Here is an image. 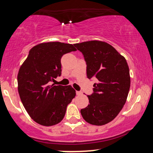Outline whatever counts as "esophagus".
<instances>
[{"label": "esophagus", "mask_w": 153, "mask_h": 153, "mask_svg": "<svg viewBox=\"0 0 153 153\" xmlns=\"http://www.w3.org/2000/svg\"><path fill=\"white\" fill-rule=\"evenodd\" d=\"M76 94L78 95V96H80V95L82 94V93L81 91H76Z\"/></svg>", "instance_id": "34e87169"}]
</instances>
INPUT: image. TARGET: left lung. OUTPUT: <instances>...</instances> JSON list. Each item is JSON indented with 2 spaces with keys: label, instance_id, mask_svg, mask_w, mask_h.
Instances as JSON below:
<instances>
[{
  "label": "left lung",
  "instance_id": "1",
  "mask_svg": "<svg viewBox=\"0 0 153 153\" xmlns=\"http://www.w3.org/2000/svg\"><path fill=\"white\" fill-rule=\"evenodd\" d=\"M74 46L83 54L88 78L96 80L94 93L88 96L90 103L80 113L89 124L104 125L119 114L127 101L130 88L127 60L104 42L94 40Z\"/></svg>",
  "mask_w": 153,
  "mask_h": 153
}]
</instances>
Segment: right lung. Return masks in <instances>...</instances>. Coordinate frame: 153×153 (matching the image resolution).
I'll list each match as a JSON object with an SVG mask.
<instances>
[{
    "label": "right lung",
    "instance_id": "1",
    "mask_svg": "<svg viewBox=\"0 0 153 153\" xmlns=\"http://www.w3.org/2000/svg\"><path fill=\"white\" fill-rule=\"evenodd\" d=\"M72 51L76 49L71 44H39L29 50L20 67L17 80L21 101L31 118L41 125L49 127L60 122L76 95L71 85H50L61 75V57Z\"/></svg>",
    "mask_w": 153,
    "mask_h": 153
}]
</instances>
